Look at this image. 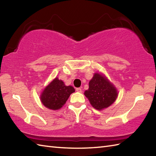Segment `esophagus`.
I'll return each mask as SVG.
<instances>
[{"instance_id":"obj_1","label":"esophagus","mask_w":156,"mask_h":156,"mask_svg":"<svg viewBox=\"0 0 156 156\" xmlns=\"http://www.w3.org/2000/svg\"><path fill=\"white\" fill-rule=\"evenodd\" d=\"M76 90L78 92H82V89L80 88H77L76 89Z\"/></svg>"}]
</instances>
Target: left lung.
<instances>
[{
    "instance_id": "8db88e82",
    "label": "left lung",
    "mask_w": 156,
    "mask_h": 156,
    "mask_svg": "<svg viewBox=\"0 0 156 156\" xmlns=\"http://www.w3.org/2000/svg\"><path fill=\"white\" fill-rule=\"evenodd\" d=\"M84 95L91 105L97 110H102L111 106L117 98V90L107 77L95 73L89 82V88Z\"/></svg>"
}]
</instances>
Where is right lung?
<instances>
[{
  "instance_id": "obj_1",
  "label": "right lung",
  "mask_w": 156,
  "mask_h": 156,
  "mask_svg": "<svg viewBox=\"0 0 156 156\" xmlns=\"http://www.w3.org/2000/svg\"><path fill=\"white\" fill-rule=\"evenodd\" d=\"M75 92L72 86H66L64 82L55 78L46 87L41 94V101L45 107L58 110L64 105L69 97Z\"/></svg>"
}]
</instances>
